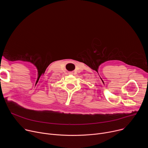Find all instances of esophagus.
Returning <instances> with one entry per match:
<instances>
[{"label":"esophagus","instance_id":"34e87169","mask_svg":"<svg viewBox=\"0 0 148 148\" xmlns=\"http://www.w3.org/2000/svg\"><path fill=\"white\" fill-rule=\"evenodd\" d=\"M69 74H73V72H70Z\"/></svg>","mask_w":148,"mask_h":148}]
</instances>
